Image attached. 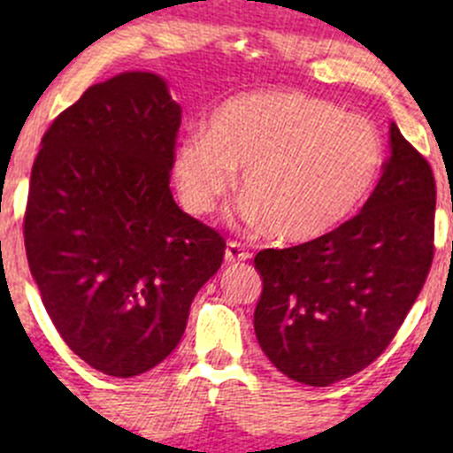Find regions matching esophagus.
I'll list each match as a JSON object with an SVG mask.
<instances>
[{
  "label": "esophagus",
  "instance_id": "34e87169",
  "mask_svg": "<svg viewBox=\"0 0 453 453\" xmlns=\"http://www.w3.org/2000/svg\"><path fill=\"white\" fill-rule=\"evenodd\" d=\"M250 258V252L243 248L241 243H236V241H230L226 248V263L227 265H234V263H243V260Z\"/></svg>",
  "mask_w": 453,
  "mask_h": 453
}]
</instances>
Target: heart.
Here are the masks:
<instances>
[{
	"mask_svg": "<svg viewBox=\"0 0 453 453\" xmlns=\"http://www.w3.org/2000/svg\"><path fill=\"white\" fill-rule=\"evenodd\" d=\"M377 127L303 91L234 96L212 111L208 134L181 138L173 175L184 208L212 212L243 168V212L285 243H311L349 221L381 177Z\"/></svg>",
	"mask_w": 453,
	"mask_h": 453,
	"instance_id": "obj_1",
	"label": "heart"
}]
</instances>
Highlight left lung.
I'll return each mask as SVG.
<instances>
[{
    "instance_id": "8db88e82",
    "label": "left lung",
    "mask_w": 453,
    "mask_h": 453,
    "mask_svg": "<svg viewBox=\"0 0 453 453\" xmlns=\"http://www.w3.org/2000/svg\"><path fill=\"white\" fill-rule=\"evenodd\" d=\"M434 210L432 168L392 122L390 157L357 217L311 243L256 254L254 331L269 362L318 388L372 364L432 267Z\"/></svg>"
}]
</instances>
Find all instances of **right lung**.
Returning <instances> with one entry per match:
<instances>
[{
  "mask_svg": "<svg viewBox=\"0 0 453 453\" xmlns=\"http://www.w3.org/2000/svg\"><path fill=\"white\" fill-rule=\"evenodd\" d=\"M181 109L122 72L50 125L30 177L26 254L50 319L91 368L135 377L180 344L226 241L171 193Z\"/></svg>",
  "mask_w": 453,
  "mask_h": 453,
  "instance_id": "1",
  "label": "right lung"
}]
</instances>
